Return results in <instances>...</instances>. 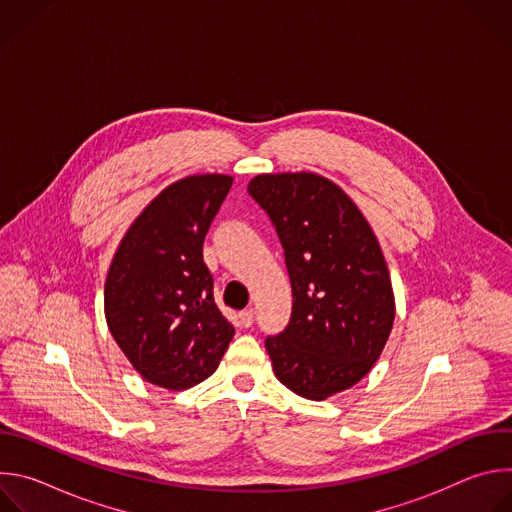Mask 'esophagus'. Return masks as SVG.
<instances>
[{"label":"esophagus","instance_id":"34e87169","mask_svg":"<svg viewBox=\"0 0 512 512\" xmlns=\"http://www.w3.org/2000/svg\"><path fill=\"white\" fill-rule=\"evenodd\" d=\"M253 320H255V310H253V308H247V310L239 312V322H241V326L249 328V326L253 324Z\"/></svg>","mask_w":512,"mask_h":512}]
</instances>
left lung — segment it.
<instances>
[{
  "instance_id": "1",
  "label": "left lung",
  "mask_w": 512,
  "mask_h": 512,
  "mask_svg": "<svg viewBox=\"0 0 512 512\" xmlns=\"http://www.w3.org/2000/svg\"><path fill=\"white\" fill-rule=\"evenodd\" d=\"M247 192L265 210L291 283V316L265 338L275 377L322 401L371 371L395 320L393 287L379 241L356 204L330 180L261 174Z\"/></svg>"
}]
</instances>
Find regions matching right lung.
Instances as JSON below:
<instances>
[{
    "mask_svg": "<svg viewBox=\"0 0 512 512\" xmlns=\"http://www.w3.org/2000/svg\"><path fill=\"white\" fill-rule=\"evenodd\" d=\"M231 184V176L202 174L168 186L137 216L109 267V330L135 371L170 391L210 377L235 336L202 259Z\"/></svg>",
    "mask_w": 512,
    "mask_h": 512,
    "instance_id": "right-lung-1",
    "label": "right lung"
}]
</instances>
